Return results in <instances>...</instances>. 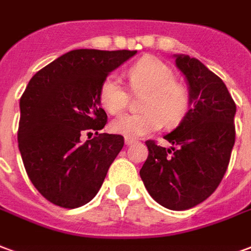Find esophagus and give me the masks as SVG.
Instances as JSON below:
<instances>
[{
  "label": "esophagus",
  "instance_id": "obj_1",
  "mask_svg": "<svg viewBox=\"0 0 251 251\" xmlns=\"http://www.w3.org/2000/svg\"><path fill=\"white\" fill-rule=\"evenodd\" d=\"M134 142H135L134 138H130V137H125V145H127V146H129V145H133Z\"/></svg>",
  "mask_w": 251,
  "mask_h": 251
}]
</instances>
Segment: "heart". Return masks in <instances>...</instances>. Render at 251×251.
I'll return each instance as SVG.
<instances>
[{
	"mask_svg": "<svg viewBox=\"0 0 251 251\" xmlns=\"http://www.w3.org/2000/svg\"><path fill=\"white\" fill-rule=\"evenodd\" d=\"M131 90L145 93L141 100V113L117 117L110 124L111 131L130 138H138L159 130L163 122L178 125L186 117L192 103V94L186 83L176 79V74L166 62L155 57H145L127 70ZM100 102L110 114H118L129 102V93L121 79L111 74L101 85Z\"/></svg>",
	"mask_w": 251,
	"mask_h": 251,
	"instance_id": "obj_1",
	"label": "heart"
}]
</instances>
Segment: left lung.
Segmentation results:
<instances>
[{
	"mask_svg": "<svg viewBox=\"0 0 251 251\" xmlns=\"http://www.w3.org/2000/svg\"><path fill=\"white\" fill-rule=\"evenodd\" d=\"M189 83L192 103L162 148L146 141L148 159L140 176L148 192L170 210H186L209 198L227 170L235 142L237 106L224 81L198 59L176 55Z\"/></svg>",
	"mask_w": 251,
	"mask_h": 251,
	"instance_id": "8db88e82",
	"label": "left lung"
}]
</instances>
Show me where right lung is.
<instances>
[{"label":"right lung","mask_w":251,"mask_h":251,"mask_svg":"<svg viewBox=\"0 0 251 251\" xmlns=\"http://www.w3.org/2000/svg\"><path fill=\"white\" fill-rule=\"evenodd\" d=\"M137 50H72L37 72L20 100L18 148L41 196L75 209L96 197L124 148L120 134H100L107 116L100 89L107 74ZM96 137L85 144L83 132Z\"/></svg>","instance_id":"1"}]
</instances>
